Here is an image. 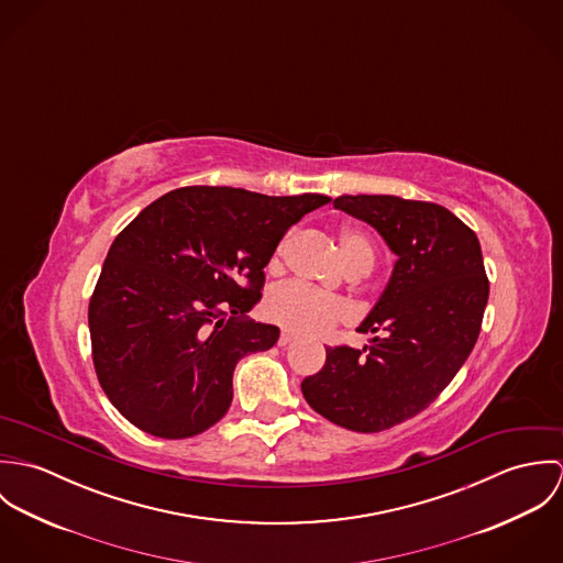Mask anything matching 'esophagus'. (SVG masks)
I'll list each match as a JSON object with an SVG mask.
<instances>
[{"mask_svg":"<svg viewBox=\"0 0 563 563\" xmlns=\"http://www.w3.org/2000/svg\"><path fill=\"white\" fill-rule=\"evenodd\" d=\"M292 340H295V335H292V333L282 331V335H279V346H286V344H290Z\"/></svg>","mask_w":563,"mask_h":563,"instance_id":"34e87169","label":"esophagus"}]
</instances>
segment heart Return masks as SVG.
<instances>
[{"label": "heart", "instance_id": "1", "mask_svg": "<svg viewBox=\"0 0 563 563\" xmlns=\"http://www.w3.org/2000/svg\"><path fill=\"white\" fill-rule=\"evenodd\" d=\"M340 246L349 268L357 264L373 266V257H375L373 244L362 232L344 230L340 234ZM282 251H284V244L277 249V255L273 257V266L279 264ZM266 314L288 331L322 333L329 327L351 319L353 312H351V306L340 297L324 295L306 284H284L268 295Z\"/></svg>", "mask_w": 563, "mask_h": 563}]
</instances>
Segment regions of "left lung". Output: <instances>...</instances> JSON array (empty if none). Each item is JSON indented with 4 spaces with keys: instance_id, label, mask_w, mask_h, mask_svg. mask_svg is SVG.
Listing matches in <instances>:
<instances>
[{
    "instance_id": "obj_1",
    "label": "left lung",
    "mask_w": 563,
    "mask_h": 563,
    "mask_svg": "<svg viewBox=\"0 0 563 563\" xmlns=\"http://www.w3.org/2000/svg\"><path fill=\"white\" fill-rule=\"evenodd\" d=\"M342 210L375 228L397 255L390 282L357 327L364 349L327 346L324 366L301 384L327 420L377 433L413 418L471 355L489 295L477 234L438 203L395 195H342Z\"/></svg>"
}]
</instances>
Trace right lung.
I'll list each match as a JSON object with an SVG mask.
<instances>
[{
    "label": "right lung",
    "mask_w": 563,
    "mask_h": 563,
    "mask_svg": "<svg viewBox=\"0 0 563 563\" xmlns=\"http://www.w3.org/2000/svg\"><path fill=\"white\" fill-rule=\"evenodd\" d=\"M329 197L186 186L147 206L112 242L88 306L97 379L139 429L166 440L219 422L244 355L279 329L249 321L284 234Z\"/></svg>",
    "instance_id": "add662e5"
}]
</instances>
